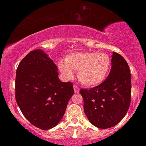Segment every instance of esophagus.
I'll return each instance as SVG.
<instances>
[{
  "label": "esophagus",
  "mask_w": 146,
  "mask_h": 146,
  "mask_svg": "<svg viewBox=\"0 0 146 146\" xmlns=\"http://www.w3.org/2000/svg\"><path fill=\"white\" fill-rule=\"evenodd\" d=\"M73 88H74V91H75V93H78L79 92V88H78V86H77V85H74V86H73Z\"/></svg>",
  "instance_id": "34e87169"
}]
</instances>
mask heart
Returning a JSON list of instances; mask_svg holds the SVG:
<instances>
[{"label": "heart", "mask_w": 146, "mask_h": 146, "mask_svg": "<svg viewBox=\"0 0 146 146\" xmlns=\"http://www.w3.org/2000/svg\"><path fill=\"white\" fill-rule=\"evenodd\" d=\"M58 68L67 79L78 72L80 83L86 86H95L103 82L111 68V58L106 53L75 52L68 55L64 62L60 61Z\"/></svg>", "instance_id": "obj_1"}]
</instances>
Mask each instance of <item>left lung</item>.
Here are the masks:
<instances>
[{"label": "left lung", "mask_w": 146, "mask_h": 146, "mask_svg": "<svg viewBox=\"0 0 146 146\" xmlns=\"http://www.w3.org/2000/svg\"><path fill=\"white\" fill-rule=\"evenodd\" d=\"M131 88L128 63L121 55L113 52L108 78L98 86L80 90L84 110L90 123L102 129L117 125L130 107Z\"/></svg>", "instance_id": "obj_1"}]
</instances>
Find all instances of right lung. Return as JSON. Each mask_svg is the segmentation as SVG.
Masks as SVG:
<instances>
[{
  "label": "right lung",
  "mask_w": 146,
  "mask_h": 146,
  "mask_svg": "<svg viewBox=\"0 0 146 146\" xmlns=\"http://www.w3.org/2000/svg\"><path fill=\"white\" fill-rule=\"evenodd\" d=\"M57 66L42 50L29 52L16 70V100L31 124L48 130L59 123L74 94L71 82L58 78Z\"/></svg>",
  "instance_id": "add662e5"
}]
</instances>
